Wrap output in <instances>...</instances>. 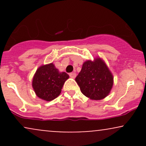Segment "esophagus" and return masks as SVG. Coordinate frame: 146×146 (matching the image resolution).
<instances>
[{
  "label": "esophagus",
  "instance_id": "34e87169",
  "mask_svg": "<svg viewBox=\"0 0 146 146\" xmlns=\"http://www.w3.org/2000/svg\"><path fill=\"white\" fill-rule=\"evenodd\" d=\"M69 76L71 77V78H75V77H76V73H74V72H72V73L69 74Z\"/></svg>",
  "mask_w": 146,
  "mask_h": 146
}]
</instances>
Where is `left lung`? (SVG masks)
<instances>
[{"label":"left lung","instance_id":"obj_1","mask_svg":"<svg viewBox=\"0 0 146 146\" xmlns=\"http://www.w3.org/2000/svg\"><path fill=\"white\" fill-rule=\"evenodd\" d=\"M82 93L87 98L100 100L109 94L113 84V77L100 58L94 62H85L75 78Z\"/></svg>","mask_w":146,"mask_h":146}]
</instances>
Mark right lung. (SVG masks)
<instances>
[{
  "instance_id": "1",
  "label": "right lung",
  "mask_w": 146,
  "mask_h": 146,
  "mask_svg": "<svg viewBox=\"0 0 146 146\" xmlns=\"http://www.w3.org/2000/svg\"><path fill=\"white\" fill-rule=\"evenodd\" d=\"M68 75L65 72L60 73L51 63L42 66L33 76L32 86L39 98L45 101H51L59 96Z\"/></svg>"
}]
</instances>
